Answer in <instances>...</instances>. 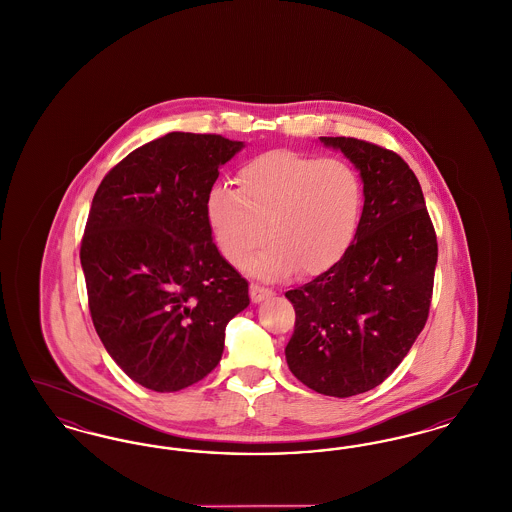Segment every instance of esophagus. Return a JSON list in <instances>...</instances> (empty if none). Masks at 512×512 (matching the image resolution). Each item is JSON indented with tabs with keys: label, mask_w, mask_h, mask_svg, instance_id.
<instances>
[{
	"label": "esophagus",
	"mask_w": 512,
	"mask_h": 512,
	"mask_svg": "<svg viewBox=\"0 0 512 512\" xmlns=\"http://www.w3.org/2000/svg\"><path fill=\"white\" fill-rule=\"evenodd\" d=\"M272 295V290H268V288H263V286H259V284H251L249 286V297H251V301L253 303H259V301H265Z\"/></svg>",
	"instance_id": "esophagus-1"
}]
</instances>
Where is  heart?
Listing matches in <instances>:
<instances>
[{
    "label": "heart",
    "mask_w": 512,
    "mask_h": 512,
    "mask_svg": "<svg viewBox=\"0 0 512 512\" xmlns=\"http://www.w3.org/2000/svg\"><path fill=\"white\" fill-rule=\"evenodd\" d=\"M238 190L215 186L207 195V220L220 253L276 278L299 268L320 274L338 265L355 242L365 207L359 171L340 157H315L290 149L261 153L238 171Z\"/></svg>",
    "instance_id": "b5f03b06"
}]
</instances>
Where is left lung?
Returning a JSON list of instances; mask_svg holds the SVG:
<instances>
[{"label":"left lung","mask_w":512,"mask_h":512,"mask_svg":"<svg viewBox=\"0 0 512 512\" xmlns=\"http://www.w3.org/2000/svg\"><path fill=\"white\" fill-rule=\"evenodd\" d=\"M361 171L365 207L338 265L286 292L295 326L286 361L307 388L351 397L380 386L422 332L438 240L418 178L391 149L322 136Z\"/></svg>","instance_id":"obj_1"}]
</instances>
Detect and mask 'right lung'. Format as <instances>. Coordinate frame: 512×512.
Wrapping results in <instances>:
<instances>
[{
  "instance_id": "obj_1",
  "label": "right lung",
  "mask_w": 512,
  "mask_h": 512,
  "mask_svg": "<svg viewBox=\"0 0 512 512\" xmlns=\"http://www.w3.org/2000/svg\"><path fill=\"white\" fill-rule=\"evenodd\" d=\"M219 134L171 132L105 174L80 263L99 340L134 382L184 390L219 365L226 324L249 286L213 242L207 195L240 149Z\"/></svg>"
}]
</instances>
